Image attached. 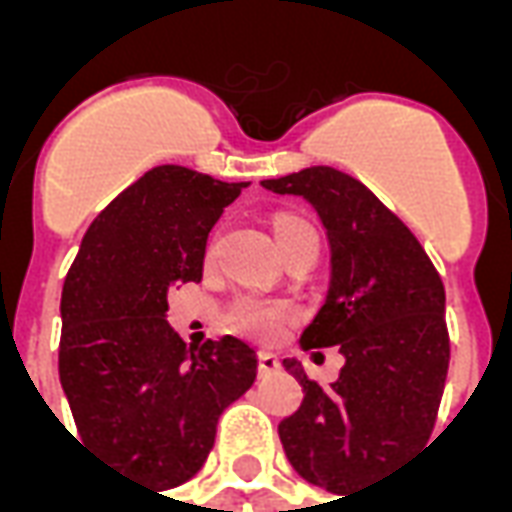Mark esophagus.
<instances>
[{
	"label": "esophagus",
	"mask_w": 512,
	"mask_h": 512,
	"mask_svg": "<svg viewBox=\"0 0 512 512\" xmlns=\"http://www.w3.org/2000/svg\"><path fill=\"white\" fill-rule=\"evenodd\" d=\"M279 370V359L274 354H268V351H260L257 354V373L260 376H274Z\"/></svg>",
	"instance_id": "esophagus-1"
}]
</instances>
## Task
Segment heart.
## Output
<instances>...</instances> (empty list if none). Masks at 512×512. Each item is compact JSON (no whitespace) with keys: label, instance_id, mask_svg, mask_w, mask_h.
I'll list each match as a JSON object with an SVG mask.
<instances>
[{"label":"heart","instance_id":"1","mask_svg":"<svg viewBox=\"0 0 512 512\" xmlns=\"http://www.w3.org/2000/svg\"><path fill=\"white\" fill-rule=\"evenodd\" d=\"M315 233L310 224L293 216V213H277L274 216V238H277L279 249L285 252L290 244H296L301 235ZM205 263H213V244L205 249ZM296 318L293 304L285 299H260V296H241L230 304L227 310V323L235 332L260 340V343H271L279 334L288 329Z\"/></svg>","mask_w":512,"mask_h":512}]
</instances>
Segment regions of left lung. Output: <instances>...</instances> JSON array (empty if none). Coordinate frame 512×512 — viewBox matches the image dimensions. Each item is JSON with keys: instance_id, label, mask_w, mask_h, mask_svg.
<instances>
[{"instance_id": "left-lung-1", "label": "left lung", "mask_w": 512, "mask_h": 512, "mask_svg": "<svg viewBox=\"0 0 512 512\" xmlns=\"http://www.w3.org/2000/svg\"><path fill=\"white\" fill-rule=\"evenodd\" d=\"M263 186L299 194L321 216L332 288L301 345H340L345 356L329 386L285 359L304 400L279 422V439L304 480L351 496L433 433L450 367L444 282L417 235L362 180L310 167Z\"/></svg>"}]
</instances>
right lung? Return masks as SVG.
Segmentation results:
<instances>
[{"mask_svg": "<svg viewBox=\"0 0 512 512\" xmlns=\"http://www.w3.org/2000/svg\"><path fill=\"white\" fill-rule=\"evenodd\" d=\"M244 186L153 167L95 216L62 285L60 381L79 436L158 488L200 469L219 414L255 384L244 340L194 348L167 323V293L200 282L208 233Z\"/></svg>", "mask_w": 512, "mask_h": 512, "instance_id": "obj_1", "label": "right lung"}]
</instances>
